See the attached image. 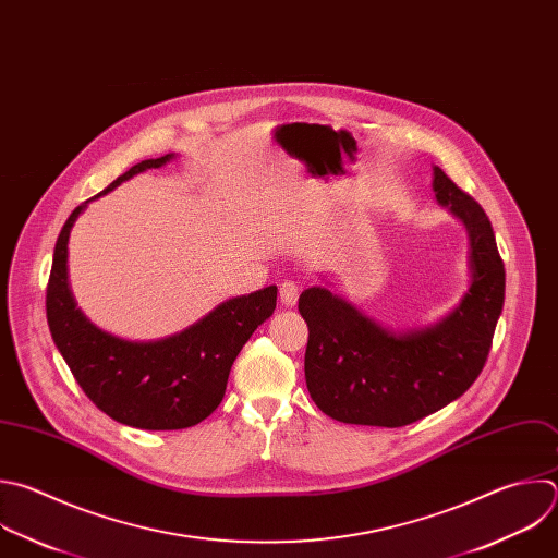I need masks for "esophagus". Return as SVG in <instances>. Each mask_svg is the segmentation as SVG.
Returning <instances> with one entry per match:
<instances>
[{"label":"esophagus","mask_w":558,"mask_h":558,"mask_svg":"<svg viewBox=\"0 0 558 558\" xmlns=\"http://www.w3.org/2000/svg\"><path fill=\"white\" fill-rule=\"evenodd\" d=\"M300 298V284L295 280H284L280 284V302L287 306H293Z\"/></svg>","instance_id":"obj_1"}]
</instances>
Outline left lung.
Listing matches in <instances>:
<instances>
[{"mask_svg":"<svg viewBox=\"0 0 558 558\" xmlns=\"http://www.w3.org/2000/svg\"><path fill=\"white\" fill-rule=\"evenodd\" d=\"M434 193L469 234L471 284L449 315L395 332L324 287L300 295L298 308L308 326L306 388L315 405L339 423H416L462 397L486 363L504 306V263L482 206L438 166Z\"/></svg>","mask_w":558,"mask_h":558,"instance_id":"1","label":"left lung"}]
</instances>
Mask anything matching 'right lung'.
<instances>
[{
  "label": "right lung",
  "instance_id": "right-lung-1",
  "mask_svg": "<svg viewBox=\"0 0 558 558\" xmlns=\"http://www.w3.org/2000/svg\"><path fill=\"white\" fill-rule=\"evenodd\" d=\"M172 157L174 153H168L131 166L100 195ZM89 202L70 215L54 245L46 291L52 339L83 392L113 421L148 432L193 427L223 401L232 363L252 332L271 317L278 289L271 284L226 300L193 326L157 341H126L109 335L76 308L68 284L70 232Z\"/></svg>",
  "mask_w": 558,
  "mask_h": 558
}]
</instances>
